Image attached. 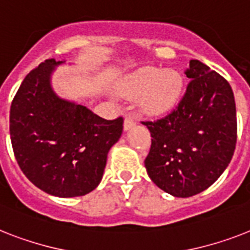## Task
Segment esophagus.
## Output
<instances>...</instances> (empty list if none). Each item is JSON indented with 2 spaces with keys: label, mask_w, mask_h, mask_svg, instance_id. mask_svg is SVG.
Returning a JSON list of instances; mask_svg holds the SVG:
<instances>
[{
  "label": "esophagus",
  "mask_w": 250,
  "mask_h": 250,
  "mask_svg": "<svg viewBox=\"0 0 250 250\" xmlns=\"http://www.w3.org/2000/svg\"><path fill=\"white\" fill-rule=\"evenodd\" d=\"M135 125H136V121L133 119V117H131V115L125 117V125H123V127H125V131H128V129H131L132 127H135Z\"/></svg>",
  "instance_id": "1"
}]
</instances>
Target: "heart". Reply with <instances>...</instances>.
I'll list each match as a JSON object with an SVG mask.
<instances>
[{
	"mask_svg": "<svg viewBox=\"0 0 250 250\" xmlns=\"http://www.w3.org/2000/svg\"><path fill=\"white\" fill-rule=\"evenodd\" d=\"M184 78L172 69L162 70L145 66L132 73L121 83L119 93L125 99H141V106L149 114L159 115L173 109L181 97Z\"/></svg>",
	"mask_w": 250,
	"mask_h": 250,
	"instance_id": "heart-1",
	"label": "heart"
}]
</instances>
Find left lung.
Wrapping results in <instances>:
<instances>
[{"label":"left lung","instance_id":"8db88e82","mask_svg":"<svg viewBox=\"0 0 250 250\" xmlns=\"http://www.w3.org/2000/svg\"><path fill=\"white\" fill-rule=\"evenodd\" d=\"M178 106L163 118L143 122L151 133L145 167L151 181L176 198L204 191L227 168L236 145V106L226 79L199 60Z\"/></svg>","mask_w":250,"mask_h":250}]
</instances>
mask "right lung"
<instances>
[{
	"label": "right lung",
	"mask_w": 250,
	"mask_h": 250,
	"mask_svg": "<svg viewBox=\"0 0 250 250\" xmlns=\"http://www.w3.org/2000/svg\"><path fill=\"white\" fill-rule=\"evenodd\" d=\"M64 62L46 60L24 78L10 109V137L16 162L32 184L50 195L74 198L100 184L123 118L106 121L58 96L51 76Z\"/></svg>",
	"instance_id": "obj_1"
}]
</instances>
